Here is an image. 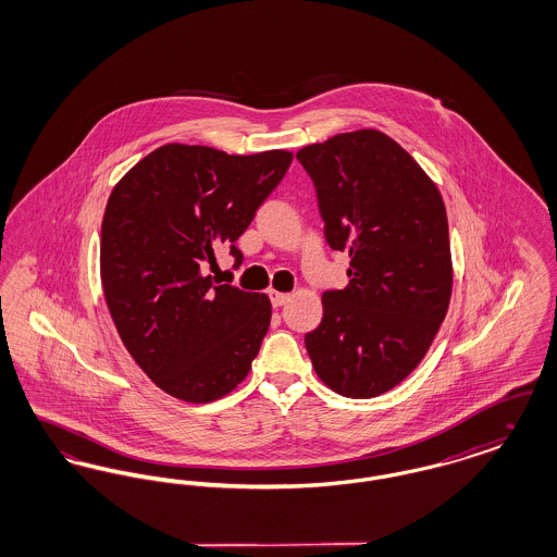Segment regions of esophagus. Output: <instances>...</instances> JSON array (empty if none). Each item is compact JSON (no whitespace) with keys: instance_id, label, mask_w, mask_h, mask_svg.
Instances as JSON below:
<instances>
[{"instance_id":"obj_1","label":"esophagus","mask_w":557,"mask_h":557,"mask_svg":"<svg viewBox=\"0 0 557 557\" xmlns=\"http://www.w3.org/2000/svg\"><path fill=\"white\" fill-rule=\"evenodd\" d=\"M269 298H271L273 307H282V305H286V302L290 300V294H286V292L269 290Z\"/></svg>"}]
</instances>
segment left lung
Listing matches in <instances>:
<instances>
[{
  "label": "left lung",
  "mask_w": 557,
  "mask_h": 557,
  "mask_svg": "<svg viewBox=\"0 0 557 557\" xmlns=\"http://www.w3.org/2000/svg\"><path fill=\"white\" fill-rule=\"evenodd\" d=\"M318 189L325 239L350 257L345 290L323 292L305 336L334 393H388L420 366L449 309V223L443 196L413 157L377 129L338 133L296 152Z\"/></svg>",
  "instance_id": "obj_1"
}]
</instances>
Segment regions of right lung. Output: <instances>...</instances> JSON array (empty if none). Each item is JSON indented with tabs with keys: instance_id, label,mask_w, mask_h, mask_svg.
<instances>
[{
	"instance_id": "obj_1",
	"label": "right lung",
	"mask_w": 557,
	"mask_h": 557,
	"mask_svg": "<svg viewBox=\"0 0 557 557\" xmlns=\"http://www.w3.org/2000/svg\"><path fill=\"white\" fill-rule=\"evenodd\" d=\"M288 150L227 154L164 144L110 191L100 277L110 318L160 391L211 403L244 382L271 321L267 294L212 284L202 267L236 239L277 187Z\"/></svg>"
}]
</instances>
